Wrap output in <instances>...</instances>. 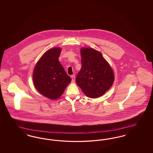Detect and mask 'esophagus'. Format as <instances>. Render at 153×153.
<instances>
[{"mask_svg":"<svg viewBox=\"0 0 153 153\" xmlns=\"http://www.w3.org/2000/svg\"><path fill=\"white\" fill-rule=\"evenodd\" d=\"M71 78H72V82H74V81H75V76L73 74L71 76Z\"/></svg>","mask_w":153,"mask_h":153,"instance_id":"1","label":"esophagus"}]
</instances>
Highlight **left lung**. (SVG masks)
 Wrapping results in <instances>:
<instances>
[{"label": "left lung", "instance_id": "8db88e82", "mask_svg": "<svg viewBox=\"0 0 153 153\" xmlns=\"http://www.w3.org/2000/svg\"><path fill=\"white\" fill-rule=\"evenodd\" d=\"M81 56L82 66L76 82L88 97H100L112 85L113 71L102 53L92 48L81 49Z\"/></svg>", "mask_w": 153, "mask_h": 153}]
</instances>
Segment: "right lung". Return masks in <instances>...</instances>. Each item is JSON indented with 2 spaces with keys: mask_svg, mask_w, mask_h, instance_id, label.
Returning <instances> with one entry per match:
<instances>
[{
  "mask_svg": "<svg viewBox=\"0 0 153 153\" xmlns=\"http://www.w3.org/2000/svg\"><path fill=\"white\" fill-rule=\"evenodd\" d=\"M60 48L46 51L37 62L33 72V82L42 95L51 99H56L62 95L71 78L66 74L58 57Z\"/></svg>",
  "mask_w": 153,
  "mask_h": 153,
  "instance_id": "obj_1",
  "label": "right lung"
}]
</instances>
